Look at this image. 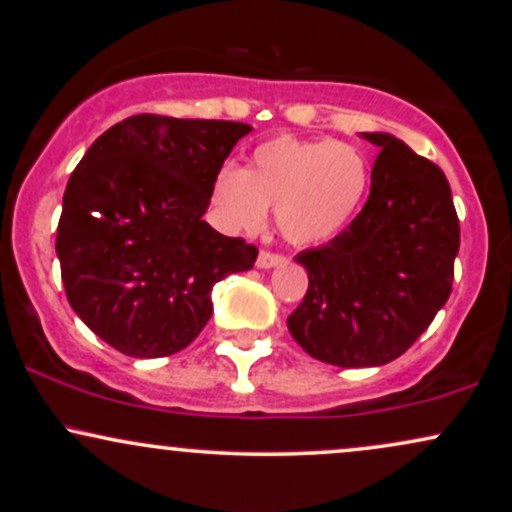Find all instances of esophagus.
<instances>
[{"label":"esophagus","instance_id":"1","mask_svg":"<svg viewBox=\"0 0 512 512\" xmlns=\"http://www.w3.org/2000/svg\"><path fill=\"white\" fill-rule=\"evenodd\" d=\"M284 260H286L284 255H274V252L262 250L260 255H257V267H260V269H272V267H279V264L284 262Z\"/></svg>","mask_w":512,"mask_h":512}]
</instances>
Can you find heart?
I'll return each mask as SVG.
<instances>
[{"label":"heart","instance_id":"heart-1","mask_svg":"<svg viewBox=\"0 0 512 512\" xmlns=\"http://www.w3.org/2000/svg\"><path fill=\"white\" fill-rule=\"evenodd\" d=\"M370 178L368 156L354 144L281 134L257 146L245 170H216L211 204L226 231H260L272 207L289 243L320 245L354 221Z\"/></svg>","mask_w":512,"mask_h":512}]
</instances>
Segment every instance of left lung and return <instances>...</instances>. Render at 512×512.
I'll use <instances>...</instances> for the list:
<instances>
[{
	"label": "left lung",
	"instance_id": "obj_1",
	"mask_svg": "<svg viewBox=\"0 0 512 512\" xmlns=\"http://www.w3.org/2000/svg\"><path fill=\"white\" fill-rule=\"evenodd\" d=\"M361 214L337 238L296 257L308 293L289 315L291 337L339 368L385 366L402 356L452 291L460 221L443 170L387 132Z\"/></svg>",
	"mask_w": 512,
	"mask_h": 512
}]
</instances>
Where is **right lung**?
Instances as JSON below:
<instances>
[{
	"mask_svg": "<svg viewBox=\"0 0 512 512\" xmlns=\"http://www.w3.org/2000/svg\"><path fill=\"white\" fill-rule=\"evenodd\" d=\"M252 127L132 115L96 139L67 182L55 250L69 305L125 356L185 349L209 322L211 289L257 248L202 219L211 182Z\"/></svg>",
	"mask_w": 512,
	"mask_h": 512,
	"instance_id": "right-lung-1",
	"label": "right lung"
}]
</instances>
